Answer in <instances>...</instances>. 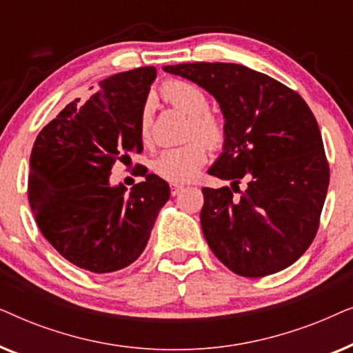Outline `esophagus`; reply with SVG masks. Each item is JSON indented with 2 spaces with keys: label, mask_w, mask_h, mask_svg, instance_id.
<instances>
[{
  "label": "esophagus",
  "mask_w": 353,
  "mask_h": 353,
  "mask_svg": "<svg viewBox=\"0 0 353 353\" xmlns=\"http://www.w3.org/2000/svg\"><path fill=\"white\" fill-rule=\"evenodd\" d=\"M183 190V186L181 185H176V183H172L170 185V192H172V196H176L178 192H180Z\"/></svg>",
  "instance_id": "34e87169"
}]
</instances>
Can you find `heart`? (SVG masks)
<instances>
[{
    "label": "heart",
    "mask_w": 353,
    "mask_h": 353,
    "mask_svg": "<svg viewBox=\"0 0 353 353\" xmlns=\"http://www.w3.org/2000/svg\"><path fill=\"white\" fill-rule=\"evenodd\" d=\"M159 94L188 117L186 144L167 148L152 162V170L162 180L186 183L194 178L209 157V148L221 149L226 143V125L220 115L210 112L207 94L190 81L170 79L159 88ZM152 127V105L144 103L139 110L138 132L143 143H149Z\"/></svg>",
    "instance_id": "obj_1"
}]
</instances>
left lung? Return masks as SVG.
<instances>
[{
    "label": "left lung",
    "instance_id": "8db88e82",
    "mask_svg": "<svg viewBox=\"0 0 353 353\" xmlns=\"http://www.w3.org/2000/svg\"><path fill=\"white\" fill-rule=\"evenodd\" d=\"M214 94L225 151L209 173L231 188H202V233L225 267L262 278L292 265L315 239L330 185L316 119L297 91L239 64L167 65ZM248 186L236 198L240 181Z\"/></svg>",
    "mask_w": 353,
    "mask_h": 353
}]
</instances>
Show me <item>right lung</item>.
<instances>
[{"instance_id":"obj_1","label":"right lung","mask_w":353,"mask_h":353,"mask_svg":"<svg viewBox=\"0 0 353 353\" xmlns=\"http://www.w3.org/2000/svg\"><path fill=\"white\" fill-rule=\"evenodd\" d=\"M154 79L156 67H139L99 81L85 104H67L33 143L28 202L38 228L62 257L93 273L133 263L170 197L167 181L148 168L130 192L109 185L114 163L143 151L138 119Z\"/></svg>"}]
</instances>
